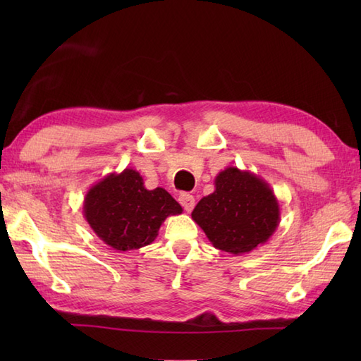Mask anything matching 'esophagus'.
Instances as JSON below:
<instances>
[{"label":"esophagus","mask_w":361,"mask_h":361,"mask_svg":"<svg viewBox=\"0 0 361 361\" xmlns=\"http://www.w3.org/2000/svg\"><path fill=\"white\" fill-rule=\"evenodd\" d=\"M178 200H180L183 208H185V211L189 212V211L194 209V206H195V198H194V195H190V194H181Z\"/></svg>","instance_id":"34e87169"}]
</instances>
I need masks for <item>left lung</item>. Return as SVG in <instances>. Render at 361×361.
<instances>
[{"instance_id":"8db88e82","label":"left lung","mask_w":361,"mask_h":361,"mask_svg":"<svg viewBox=\"0 0 361 361\" xmlns=\"http://www.w3.org/2000/svg\"><path fill=\"white\" fill-rule=\"evenodd\" d=\"M214 185L216 190L192 211V220L214 247L240 256L270 240L279 226L281 209L265 180L229 166L216 176Z\"/></svg>"}]
</instances>
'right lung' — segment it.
<instances>
[{"instance_id": "obj_1", "label": "right lung", "mask_w": 361, "mask_h": 361, "mask_svg": "<svg viewBox=\"0 0 361 361\" xmlns=\"http://www.w3.org/2000/svg\"><path fill=\"white\" fill-rule=\"evenodd\" d=\"M181 212L180 203L166 189H145L140 172L128 167L104 176L83 200V217L90 228L118 251L150 245L163 221Z\"/></svg>"}]
</instances>
